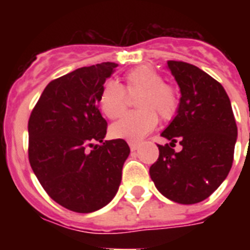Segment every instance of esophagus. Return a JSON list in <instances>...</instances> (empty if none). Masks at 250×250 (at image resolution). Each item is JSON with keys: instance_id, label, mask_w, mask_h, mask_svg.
<instances>
[{"instance_id": "34e87169", "label": "esophagus", "mask_w": 250, "mask_h": 250, "mask_svg": "<svg viewBox=\"0 0 250 250\" xmlns=\"http://www.w3.org/2000/svg\"><path fill=\"white\" fill-rule=\"evenodd\" d=\"M128 145H129V148H131V150H132V152H136L137 149H139V146H140V145H139V143H133V141H129Z\"/></svg>"}]
</instances>
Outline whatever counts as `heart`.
I'll use <instances>...</instances> for the list:
<instances>
[{
	"instance_id": "obj_1",
	"label": "heart",
	"mask_w": 250,
	"mask_h": 250,
	"mask_svg": "<svg viewBox=\"0 0 250 250\" xmlns=\"http://www.w3.org/2000/svg\"><path fill=\"white\" fill-rule=\"evenodd\" d=\"M125 90L140 93L136 97L139 110L125 114L111 125L110 135L114 139L140 141L157 127L158 117L168 121L175 117L179 107V97L172 86L165 84L164 76L150 66H139L125 75ZM125 88L114 80L106 82L98 96L100 109L107 118L119 117L125 109Z\"/></svg>"
}]
</instances>
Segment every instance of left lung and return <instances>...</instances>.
I'll return each mask as SVG.
<instances>
[{"instance_id":"left-lung-1","label":"left lung","mask_w":250,"mask_h":250,"mask_svg":"<svg viewBox=\"0 0 250 250\" xmlns=\"http://www.w3.org/2000/svg\"><path fill=\"white\" fill-rule=\"evenodd\" d=\"M180 89L176 115L161 136L160 157L149 168L154 186L171 201L190 205L208 198L227 178L233 161L237 127L225 88L193 64L168 61ZM176 141L180 152L170 146Z\"/></svg>"}]
</instances>
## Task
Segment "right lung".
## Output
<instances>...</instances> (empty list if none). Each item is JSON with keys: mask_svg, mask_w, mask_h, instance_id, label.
Here are the masks:
<instances>
[{"mask_svg": "<svg viewBox=\"0 0 250 250\" xmlns=\"http://www.w3.org/2000/svg\"><path fill=\"white\" fill-rule=\"evenodd\" d=\"M118 67L78 68L46 85L28 121V158L46 193L76 213H93L117 194L129 156L125 140L104 141L98 96ZM100 142V145H94Z\"/></svg>", "mask_w": 250, "mask_h": 250, "instance_id": "1", "label": "right lung"}]
</instances>
